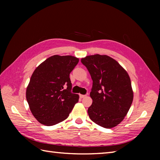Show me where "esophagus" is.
Instances as JSON below:
<instances>
[{
  "mask_svg": "<svg viewBox=\"0 0 160 160\" xmlns=\"http://www.w3.org/2000/svg\"><path fill=\"white\" fill-rule=\"evenodd\" d=\"M86 96V95H82V94H80V98H83Z\"/></svg>",
  "mask_w": 160,
  "mask_h": 160,
  "instance_id": "esophagus-1",
  "label": "esophagus"
}]
</instances>
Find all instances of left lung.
<instances>
[{
	"mask_svg": "<svg viewBox=\"0 0 160 160\" xmlns=\"http://www.w3.org/2000/svg\"><path fill=\"white\" fill-rule=\"evenodd\" d=\"M89 71L93 86V103L88 108L90 119L106 128L124 120L133 100L131 79L116 60L107 55L87 56L81 59Z\"/></svg>",
	"mask_w": 160,
	"mask_h": 160,
	"instance_id": "obj_1",
	"label": "left lung"
}]
</instances>
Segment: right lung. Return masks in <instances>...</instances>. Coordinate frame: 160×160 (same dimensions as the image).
<instances>
[{
    "instance_id": "obj_1",
    "label": "right lung",
    "mask_w": 160,
    "mask_h": 160,
    "mask_svg": "<svg viewBox=\"0 0 160 160\" xmlns=\"http://www.w3.org/2000/svg\"><path fill=\"white\" fill-rule=\"evenodd\" d=\"M79 59L72 56L54 55L37 67L27 87L30 111L40 124L55 125L69 115L78 100L71 92L69 74Z\"/></svg>"
}]
</instances>
